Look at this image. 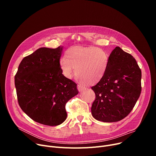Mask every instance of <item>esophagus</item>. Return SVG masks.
<instances>
[{
  "instance_id": "1",
  "label": "esophagus",
  "mask_w": 156,
  "mask_h": 156,
  "mask_svg": "<svg viewBox=\"0 0 156 156\" xmlns=\"http://www.w3.org/2000/svg\"><path fill=\"white\" fill-rule=\"evenodd\" d=\"M77 88H78V90H79L80 92L83 91V90H85V89L86 88L85 87H83V86L80 85H78L77 86Z\"/></svg>"
}]
</instances>
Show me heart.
Instances as JSON below:
<instances>
[{
    "mask_svg": "<svg viewBox=\"0 0 156 156\" xmlns=\"http://www.w3.org/2000/svg\"><path fill=\"white\" fill-rule=\"evenodd\" d=\"M109 62V55L103 49L94 46H75L68 49L59 66L65 77L71 78L75 69L76 75L81 83L94 85L104 77Z\"/></svg>",
    "mask_w": 156,
    "mask_h": 156,
    "instance_id": "obj_1",
    "label": "heart"
}]
</instances>
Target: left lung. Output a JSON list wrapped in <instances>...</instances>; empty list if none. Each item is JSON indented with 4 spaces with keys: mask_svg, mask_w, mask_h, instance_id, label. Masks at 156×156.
<instances>
[{
    "mask_svg": "<svg viewBox=\"0 0 156 156\" xmlns=\"http://www.w3.org/2000/svg\"><path fill=\"white\" fill-rule=\"evenodd\" d=\"M109 59L104 77L92 87L95 94L92 116L106 122H117L126 117L142 90L141 69L132 55L116 47Z\"/></svg>",
    "mask_w": 156,
    "mask_h": 156,
    "instance_id": "obj_1",
    "label": "left lung"
}]
</instances>
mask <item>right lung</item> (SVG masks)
<instances>
[{"label":"right lung","mask_w":156,"mask_h":156,"mask_svg":"<svg viewBox=\"0 0 156 156\" xmlns=\"http://www.w3.org/2000/svg\"><path fill=\"white\" fill-rule=\"evenodd\" d=\"M62 51L61 46L37 49L24 57L14 77L21 109L44 125L62 123L67 117L66 104L78 94L76 83L62 74Z\"/></svg>","instance_id":"1"}]
</instances>
